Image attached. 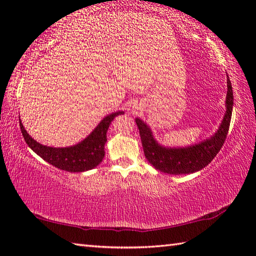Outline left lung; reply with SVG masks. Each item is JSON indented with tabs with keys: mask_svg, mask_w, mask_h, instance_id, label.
<instances>
[{
	"mask_svg": "<svg viewBox=\"0 0 256 256\" xmlns=\"http://www.w3.org/2000/svg\"><path fill=\"white\" fill-rule=\"evenodd\" d=\"M226 84L228 91L224 120L212 136L198 144L184 146V148H165L164 145L157 142L150 128L143 120L135 118L140 130L145 157L152 166H154L157 170L170 175H182V174L199 172L210 164L211 160L219 153L229 132L233 108V91L229 77Z\"/></svg>",
	"mask_w": 256,
	"mask_h": 256,
	"instance_id": "8db88e82",
	"label": "left lung"
}]
</instances>
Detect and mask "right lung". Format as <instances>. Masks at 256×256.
<instances>
[{
	"instance_id": "add662e5",
	"label": "right lung",
	"mask_w": 256,
	"mask_h": 256,
	"mask_svg": "<svg viewBox=\"0 0 256 256\" xmlns=\"http://www.w3.org/2000/svg\"><path fill=\"white\" fill-rule=\"evenodd\" d=\"M124 114L123 111H118L108 114L96 128L84 140L78 144L68 146V148H50L36 142L30 135L26 132L20 118V131L27 145L40 156L42 160L50 162L59 170L70 172H82L100 164L104 157V145L106 143V132L114 118Z\"/></svg>"
}]
</instances>
